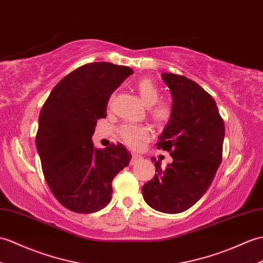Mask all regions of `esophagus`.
Masks as SVG:
<instances>
[{
	"mask_svg": "<svg viewBox=\"0 0 263 263\" xmlns=\"http://www.w3.org/2000/svg\"><path fill=\"white\" fill-rule=\"evenodd\" d=\"M140 159H141V156H139V155L133 154V155H132V159H131L130 163H131V164H134V163H136V162H138Z\"/></svg>",
	"mask_w": 263,
	"mask_h": 263,
	"instance_id": "34e87169",
	"label": "esophagus"
}]
</instances>
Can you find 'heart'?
<instances>
[{"label": "heart", "mask_w": 263, "mask_h": 263, "mask_svg": "<svg viewBox=\"0 0 263 263\" xmlns=\"http://www.w3.org/2000/svg\"><path fill=\"white\" fill-rule=\"evenodd\" d=\"M136 89L139 96L148 106L153 105L150 108V118L154 123L163 126L172 119V108L167 103L158 102L160 100V90L157 85L149 78H141L136 83ZM112 97L109 99V103ZM120 138L126 145L132 149H138L142 143L149 139L150 131L144 125L138 124H124L119 129Z\"/></svg>", "instance_id": "1"}]
</instances>
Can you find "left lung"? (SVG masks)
<instances>
[{
  "label": "left lung",
  "mask_w": 263,
  "mask_h": 263,
  "mask_svg": "<svg viewBox=\"0 0 263 263\" xmlns=\"http://www.w3.org/2000/svg\"><path fill=\"white\" fill-rule=\"evenodd\" d=\"M161 77L172 91L173 114L157 148L174 161L161 169L152 158L157 174L142 195L154 210L176 214L197 203L211 186L222 161L225 126L214 99L197 83L172 72Z\"/></svg>",
  "instance_id": "left-lung-1"
}]
</instances>
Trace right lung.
<instances>
[{"label":"right lung","mask_w":263,"mask_h":263,"mask_svg":"<svg viewBox=\"0 0 263 263\" xmlns=\"http://www.w3.org/2000/svg\"><path fill=\"white\" fill-rule=\"evenodd\" d=\"M126 66L90 63L65 76L51 90L39 115L35 145L53 196L67 210L99 212L112 198V181L131 161L122 143L99 150L91 137L106 118L109 97L132 74Z\"/></svg>","instance_id":"right-lung-1"}]
</instances>
